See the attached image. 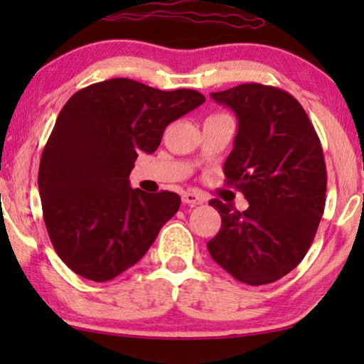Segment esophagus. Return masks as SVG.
Here are the masks:
<instances>
[{
    "instance_id": "obj_1",
    "label": "esophagus",
    "mask_w": 364,
    "mask_h": 364,
    "mask_svg": "<svg viewBox=\"0 0 364 364\" xmlns=\"http://www.w3.org/2000/svg\"><path fill=\"white\" fill-rule=\"evenodd\" d=\"M182 202L187 203V205H200V203L205 202V197L198 192H186L182 196Z\"/></svg>"
}]
</instances>
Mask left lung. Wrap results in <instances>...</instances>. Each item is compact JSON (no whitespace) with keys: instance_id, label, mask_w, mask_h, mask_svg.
<instances>
[{"instance_id":"obj_1","label":"left lung","mask_w":364,"mask_h":364,"mask_svg":"<svg viewBox=\"0 0 364 364\" xmlns=\"http://www.w3.org/2000/svg\"><path fill=\"white\" fill-rule=\"evenodd\" d=\"M238 121L223 164L247 210L210 200L222 227L208 253L235 280L258 287L290 273L306 255L325 210L326 166L320 139L291 94L258 82L212 92Z\"/></svg>"}]
</instances>
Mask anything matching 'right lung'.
Listing matches in <instances>:
<instances>
[{
	"label": "right lung",
	"instance_id": "1",
	"mask_svg": "<svg viewBox=\"0 0 364 364\" xmlns=\"http://www.w3.org/2000/svg\"><path fill=\"white\" fill-rule=\"evenodd\" d=\"M205 102L192 89L159 91L126 77L91 84L64 104L44 146L38 187L49 238L74 273L107 282L141 260L181 197L129 186L139 152Z\"/></svg>",
	"mask_w": 364,
	"mask_h": 364
}]
</instances>
